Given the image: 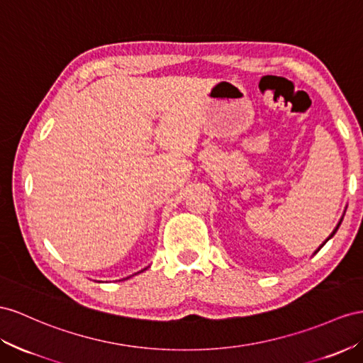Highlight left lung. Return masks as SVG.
<instances>
[{
  "label": "left lung",
  "mask_w": 363,
  "mask_h": 363,
  "mask_svg": "<svg viewBox=\"0 0 363 363\" xmlns=\"http://www.w3.org/2000/svg\"><path fill=\"white\" fill-rule=\"evenodd\" d=\"M342 219H343V216H342V218H340V220L337 222V225H336V228H334V230H333V233H331V235H330V236L327 238V240H325V242H323V244H322V245H320V247H319L318 250H315V252H314V255H315V253H318V252H319V250H320V248H322V247H323L325 244H327V242H328V240H330V239H331V238H333L334 235H336V231L339 230V227H340V224H342Z\"/></svg>",
  "instance_id": "obj_1"
}]
</instances>
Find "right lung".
Masks as SVG:
<instances>
[{
	"label": "right lung",
	"mask_w": 363,
	"mask_h": 363,
	"mask_svg": "<svg viewBox=\"0 0 363 363\" xmlns=\"http://www.w3.org/2000/svg\"><path fill=\"white\" fill-rule=\"evenodd\" d=\"M144 270H145V268H144ZM144 270H141V272H144ZM141 272H138V273H141ZM138 273H135V274H138ZM128 279V277H127Z\"/></svg>",
	"instance_id": "right-lung-1"
}]
</instances>
